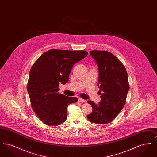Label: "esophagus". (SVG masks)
I'll list each match as a JSON object with an SVG mask.
<instances>
[{
	"label": "esophagus",
	"mask_w": 157,
	"mask_h": 157,
	"mask_svg": "<svg viewBox=\"0 0 157 157\" xmlns=\"http://www.w3.org/2000/svg\"><path fill=\"white\" fill-rule=\"evenodd\" d=\"M78 101L79 102H81V103H85L86 101V100H85V99H83L82 98H79V100H78Z\"/></svg>",
	"instance_id": "1"
}]
</instances>
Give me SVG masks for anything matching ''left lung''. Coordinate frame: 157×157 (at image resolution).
I'll return each mask as SVG.
<instances>
[{
	"mask_svg": "<svg viewBox=\"0 0 157 157\" xmlns=\"http://www.w3.org/2000/svg\"><path fill=\"white\" fill-rule=\"evenodd\" d=\"M90 54L98 67L101 100L98 104L88 101L93 111L87 117L90 122L104 125L113 121L125 104L129 88L128 74L124 65L112 53L94 50Z\"/></svg>",
	"mask_w": 157,
	"mask_h": 157,
	"instance_id": "obj_1",
	"label": "left lung"
}]
</instances>
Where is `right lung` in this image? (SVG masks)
<instances>
[{
    "mask_svg": "<svg viewBox=\"0 0 157 157\" xmlns=\"http://www.w3.org/2000/svg\"><path fill=\"white\" fill-rule=\"evenodd\" d=\"M88 54L86 51L51 49L44 53L31 67L27 90L38 118L48 125L57 126L67 118V106L78 98L58 93L74 65Z\"/></svg>",
    "mask_w": 157,
    "mask_h": 157,
    "instance_id": "right-lung-1",
    "label": "right lung"
}]
</instances>
